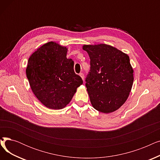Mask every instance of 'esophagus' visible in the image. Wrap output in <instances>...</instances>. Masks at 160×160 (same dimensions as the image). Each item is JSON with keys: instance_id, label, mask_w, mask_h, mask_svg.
Returning <instances> with one entry per match:
<instances>
[{"instance_id": "obj_1", "label": "esophagus", "mask_w": 160, "mask_h": 160, "mask_svg": "<svg viewBox=\"0 0 160 160\" xmlns=\"http://www.w3.org/2000/svg\"><path fill=\"white\" fill-rule=\"evenodd\" d=\"M79 75H80V77L82 78V79L83 80V79H84V76H83V74L82 72H80L79 74Z\"/></svg>"}]
</instances>
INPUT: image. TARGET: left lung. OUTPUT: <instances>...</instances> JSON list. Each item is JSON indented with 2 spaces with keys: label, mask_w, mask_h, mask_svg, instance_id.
Returning a JSON list of instances; mask_svg holds the SVG:
<instances>
[{
  "label": "left lung",
  "mask_w": 160,
  "mask_h": 160,
  "mask_svg": "<svg viewBox=\"0 0 160 160\" xmlns=\"http://www.w3.org/2000/svg\"><path fill=\"white\" fill-rule=\"evenodd\" d=\"M90 58L86 86L91 103L97 111L110 113L127 100L133 82L129 56L106 44L83 45Z\"/></svg>",
  "instance_id": "obj_1"
}]
</instances>
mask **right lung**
Here are the masks:
<instances>
[{
	"label": "right lung",
	"instance_id": "1",
	"mask_svg": "<svg viewBox=\"0 0 160 160\" xmlns=\"http://www.w3.org/2000/svg\"><path fill=\"white\" fill-rule=\"evenodd\" d=\"M67 48L50 41L29 58L27 77L33 94L45 106L60 110L68 104L83 83L74 71V62L67 58Z\"/></svg>",
	"mask_w": 160,
	"mask_h": 160
}]
</instances>
